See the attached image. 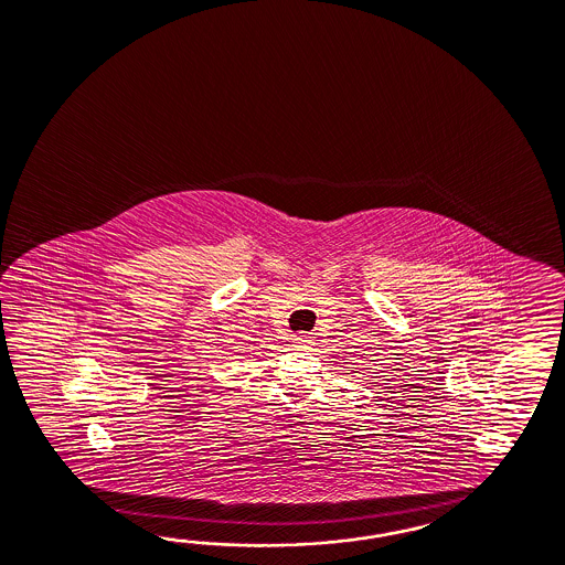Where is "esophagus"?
<instances>
[{"instance_id":"34e87169","label":"esophagus","mask_w":565,"mask_h":565,"mask_svg":"<svg viewBox=\"0 0 565 565\" xmlns=\"http://www.w3.org/2000/svg\"><path fill=\"white\" fill-rule=\"evenodd\" d=\"M308 341H310V335H305V333L294 335V343H296V345H308Z\"/></svg>"}]
</instances>
